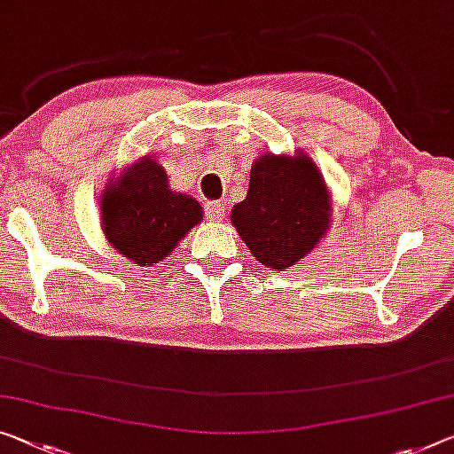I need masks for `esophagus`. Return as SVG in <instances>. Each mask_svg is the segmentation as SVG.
I'll use <instances>...</instances> for the list:
<instances>
[{
	"label": "esophagus",
	"mask_w": 454,
	"mask_h": 454,
	"mask_svg": "<svg viewBox=\"0 0 454 454\" xmlns=\"http://www.w3.org/2000/svg\"><path fill=\"white\" fill-rule=\"evenodd\" d=\"M223 215H225V207H223L221 203H215V200H211V203L205 205V217L208 221H221Z\"/></svg>",
	"instance_id": "34e87169"
}]
</instances>
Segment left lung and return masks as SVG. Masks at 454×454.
Here are the masks:
<instances>
[{
  "mask_svg": "<svg viewBox=\"0 0 454 454\" xmlns=\"http://www.w3.org/2000/svg\"><path fill=\"white\" fill-rule=\"evenodd\" d=\"M331 194L312 160L263 154L251 166L247 197L231 208L237 233L262 266L284 271L331 227Z\"/></svg>",
  "mask_w": 454,
  "mask_h": 454,
  "instance_id": "obj_1",
  "label": "left lung"
}]
</instances>
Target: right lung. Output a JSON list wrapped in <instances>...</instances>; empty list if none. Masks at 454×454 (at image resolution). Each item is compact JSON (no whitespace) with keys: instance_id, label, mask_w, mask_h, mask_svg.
I'll use <instances>...</instances> for the list:
<instances>
[{"instance_id":"1","label":"right lung","mask_w":454,"mask_h":454,"mask_svg":"<svg viewBox=\"0 0 454 454\" xmlns=\"http://www.w3.org/2000/svg\"><path fill=\"white\" fill-rule=\"evenodd\" d=\"M200 219L197 200L172 191L166 170L150 156L111 178L101 194V229L109 246L142 268L166 260Z\"/></svg>"}]
</instances>
